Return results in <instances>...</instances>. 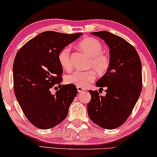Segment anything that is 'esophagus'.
Returning <instances> with one entry per match:
<instances>
[{
    "label": "esophagus",
    "mask_w": 157,
    "mask_h": 157,
    "mask_svg": "<svg viewBox=\"0 0 157 157\" xmlns=\"http://www.w3.org/2000/svg\"><path fill=\"white\" fill-rule=\"evenodd\" d=\"M77 90H78V93H83L85 91V89L83 88H81V87H77Z\"/></svg>",
    "instance_id": "34e87169"
}]
</instances>
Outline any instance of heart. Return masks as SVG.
<instances>
[{"label": "heart", "mask_w": 157, "mask_h": 157, "mask_svg": "<svg viewBox=\"0 0 157 157\" xmlns=\"http://www.w3.org/2000/svg\"><path fill=\"white\" fill-rule=\"evenodd\" d=\"M78 47L90 57V61L87 65V69L94 70L86 71H75L68 74L65 77V82L67 84L76 87L85 88L95 78V72L98 74H105L110 67V57L103 52V45L99 40L93 38H86L78 43ZM57 59L64 70L71 69L70 48L66 46L60 50L57 55Z\"/></svg>", "instance_id": "b5f03b06"}]
</instances>
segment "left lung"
I'll list each match as a JSON object with an SVG mask.
<instances>
[{"mask_svg": "<svg viewBox=\"0 0 157 157\" xmlns=\"http://www.w3.org/2000/svg\"><path fill=\"white\" fill-rule=\"evenodd\" d=\"M102 38L109 47L110 67L96 82L106 88L105 97L97 90H89L91 100L87 105L90 120L105 129L121 126L131 114L140 95L142 64L136 50L124 38L108 31L91 33Z\"/></svg>", "mask_w": 157, "mask_h": 157, "instance_id": "8db88e82", "label": "left lung"}]
</instances>
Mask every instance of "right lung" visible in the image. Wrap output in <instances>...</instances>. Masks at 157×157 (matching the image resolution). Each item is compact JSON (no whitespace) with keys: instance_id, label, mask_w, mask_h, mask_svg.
<instances>
[{"instance_id":"add662e5","label":"right lung","mask_w":157,"mask_h":157,"mask_svg":"<svg viewBox=\"0 0 157 157\" xmlns=\"http://www.w3.org/2000/svg\"><path fill=\"white\" fill-rule=\"evenodd\" d=\"M82 34L45 31L17 52L13 64L14 94L26 117L38 128H52L68 114L78 91L74 85L60 84L63 71L57 55ZM56 84L60 88L52 95L50 88Z\"/></svg>"}]
</instances>
